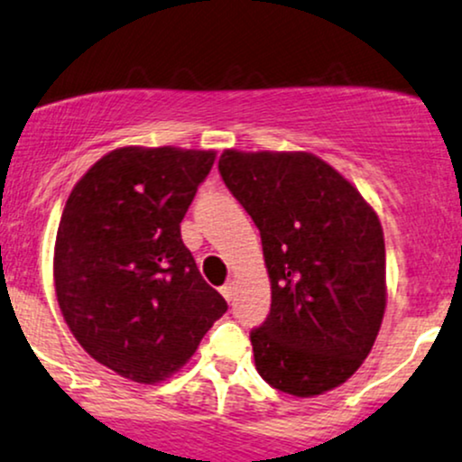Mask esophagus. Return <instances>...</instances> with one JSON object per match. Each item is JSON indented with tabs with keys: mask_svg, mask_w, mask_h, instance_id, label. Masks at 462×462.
Returning a JSON list of instances; mask_svg holds the SVG:
<instances>
[{
	"mask_svg": "<svg viewBox=\"0 0 462 462\" xmlns=\"http://www.w3.org/2000/svg\"><path fill=\"white\" fill-rule=\"evenodd\" d=\"M219 291H221V295L226 298V301H232V298H235V284H232V282L224 284Z\"/></svg>",
	"mask_w": 462,
	"mask_h": 462,
	"instance_id": "1",
	"label": "esophagus"
}]
</instances>
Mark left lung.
Wrapping results in <instances>:
<instances>
[{"label": "left lung", "instance_id": "obj_1", "mask_svg": "<svg viewBox=\"0 0 462 462\" xmlns=\"http://www.w3.org/2000/svg\"><path fill=\"white\" fill-rule=\"evenodd\" d=\"M219 171L261 230L272 282V310L249 334L258 374L295 397L337 389L369 356L383 326L378 215L309 152L226 150Z\"/></svg>", "mask_w": 462, "mask_h": 462}]
</instances>
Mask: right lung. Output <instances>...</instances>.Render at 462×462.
<instances>
[{
    "label": "right lung",
    "mask_w": 462,
    "mask_h": 462,
    "mask_svg": "<svg viewBox=\"0 0 462 462\" xmlns=\"http://www.w3.org/2000/svg\"><path fill=\"white\" fill-rule=\"evenodd\" d=\"M215 156L119 147L78 180L62 210L58 306L84 352L132 383L156 384L182 369L227 310L180 235Z\"/></svg>",
    "instance_id": "right-lung-1"
}]
</instances>
